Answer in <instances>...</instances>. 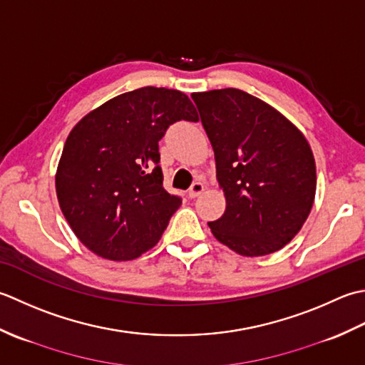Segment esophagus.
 <instances>
[{
    "mask_svg": "<svg viewBox=\"0 0 365 365\" xmlns=\"http://www.w3.org/2000/svg\"><path fill=\"white\" fill-rule=\"evenodd\" d=\"M205 189H206V185L203 182H193L192 187L187 192V195H189V198H197L198 195H202Z\"/></svg>",
    "mask_w": 365,
    "mask_h": 365,
    "instance_id": "34e87169",
    "label": "esophagus"
}]
</instances>
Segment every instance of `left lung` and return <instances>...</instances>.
Returning <instances> with one entry per match:
<instances>
[{"label": "left lung", "mask_w": 365, "mask_h": 365, "mask_svg": "<svg viewBox=\"0 0 365 365\" xmlns=\"http://www.w3.org/2000/svg\"><path fill=\"white\" fill-rule=\"evenodd\" d=\"M227 207L210 222L242 257L274 254L299 233L314 206L317 167L307 138L269 103L236 88L193 93Z\"/></svg>", "instance_id": "left-lung-1"}]
</instances>
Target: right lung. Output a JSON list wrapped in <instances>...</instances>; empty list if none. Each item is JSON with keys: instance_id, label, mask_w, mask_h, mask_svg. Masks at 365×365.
<instances>
[{"instance_id": "obj_1", "label": "right lung", "mask_w": 365, "mask_h": 365, "mask_svg": "<svg viewBox=\"0 0 365 365\" xmlns=\"http://www.w3.org/2000/svg\"><path fill=\"white\" fill-rule=\"evenodd\" d=\"M181 120L198 121L187 96L145 86L107 101L73 125L58 162L56 197L93 254L129 262L159 242L181 206L163 189L159 140Z\"/></svg>"}]
</instances>
